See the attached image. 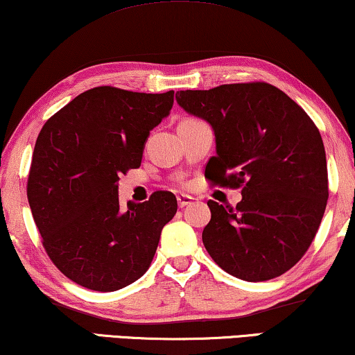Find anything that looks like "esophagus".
<instances>
[{
  "label": "esophagus",
  "instance_id": "1",
  "mask_svg": "<svg viewBox=\"0 0 355 355\" xmlns=\"http://www.w3.org/2000/svg\"><path fill=\"white\" fill-rule=\"evenodd\" d=\"M192 200H193V198L189 197V196H178V205H179V208L187 207L189 203H192Z\"/></svg>",
  "mask_w": 355,
  "mask_h": 355
}]
</instances>
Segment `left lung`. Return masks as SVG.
<instances>
[{
	"label": "left lung",
	"mask_w": 355,
	"mask_h": 355,
	"mask_svg": "<svg viewBox=\"0 0 355 355\" xmlns=\"http://www.w3.org/2000/svg\"><path fill=\"white\" fill-rule=\"evenodd\" d=\"M176 100L215 132L210 181L242 189L236 208L208 202L207 252L250 283L286 273L312 244L327 208V155L317 125L266 82L181 90Z\"/></svg>",
	"instance_id": "obj_1"
}]
</instances>
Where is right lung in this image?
I'll use <instances>...</instances> for the list:
<instances>
[{
  "label": "right lung",
  "instance_id": "add662e5",
  "mask_svg": "<svg viewBox=\"0 0 355 355\" xmlns=\"http://www.w3.org/2000/svg\"><path fill=\"white\" fill-rule=\"evenodd\" d=\"M174 92L95 87L53 114L38 134L27 198L56 268L87 289L111 293L152 263L163 226L178 211L171 192L121 208V174L139 168L150 130L166 118Z\"/></svg>",
  "mask_w": 355,
  "mask_h": 355
}]
</instances>
